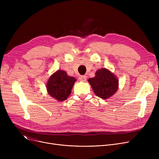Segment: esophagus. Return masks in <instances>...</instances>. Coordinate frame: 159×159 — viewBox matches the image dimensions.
I'll return each mask as SVG.
<instances>
[{
	"instance_id": "34e87169",
	"label": "esophagus",
	"mask_w": 159,
	"mask_h": 159,
	"mask_svg": "<svg viewBox=\"0 0 159 159\" xmlns=\"http://www.w3.org/2000/svg\"><path fill=\"white\" fill-rule=\"evenodd\" d=\"M79 79L82 82H86V79H87V77L86 76H84V75H82V76H80L79 77Z\"/></svg>"
}]
</instances>
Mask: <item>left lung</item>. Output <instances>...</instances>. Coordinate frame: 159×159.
Here are the masks:
<instances>
[{
    "mask_svg": "<svg viewBox=\"0 0 159 159\" xmlns=\"http://www.w3.org/2000/svg\"><path fill=\"white\" fill-rule=\"evenodd\" d=\"M95 94L98 97L107 99L113 95L119 88V80L106 68L97 70L93 78L88 79Z\"/></svg>",
    "mask_w": 159,
    "mask_h": 159,
    "instance_id": "8db88e82",
    "label": "left lung"
}]
</instances>
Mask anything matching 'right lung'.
Returning a JSON list of instances; mask_svg holds the SVG:
<instances>
[{
  "mask_svg": "<svg viewBox=\"0 0 159 159\" xmlns=\"http://www.w3.org/2000/svg\"><path fill=\"white\" fill-rule=\"evenodd\" d=\"M76 79L68 76L63 70H58L49 77L46 88L48 94L58 101H64L71 93Z\"/></svg>",
  "mask_w": 159,
  "mask_h": 159,
  "instance_id": "right-lung-1",
  "label": "right lung"
}]
</instances>
